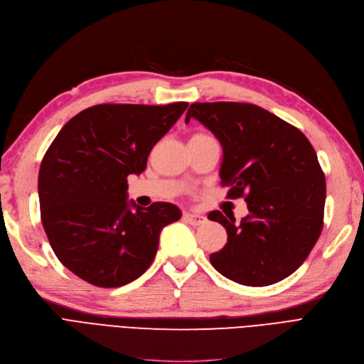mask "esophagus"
<instances>
[{
	"mask_svg": "<svg viewBox=\"0 0 364 364\" xmlns=\"http://www.w3.org/2000/svg\"><path fill=\"white\" fill-rule=\"evenodd\" d=\"M183 218H185L188 223H190V224H193V225L203 224V223L206 221V217H205V215L198 214V212H191V210L183 212Z\"/></svg>",
	"mask_w": 364,
	"mask_h": 364,
	"instance_id": "esophagus-1",
	"label": "esophagus"
}]
</instances>
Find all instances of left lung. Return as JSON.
Instances as JSON below:
<instances>
[{
  "instance_id": "left-lung-1",
  "label": "left lung",
  "mask_w": 364,
  "mask_h": 364,
  "mask_svg": "<svg viewBox=\"0 0 364 364\" xmlns=\"http://www.w3.org/2000/svg\"><path fill=\"white\" fill-rule=\"evenodd\" d=\"M191 119L220 141L221 183L248 208L241 223L209 212L228 232V244L209 256L212 267L245 286L289 277L322 230L327 191L315 149L301 131L253 104H191L185 123Z\"/></svg>"
}]
</instances>
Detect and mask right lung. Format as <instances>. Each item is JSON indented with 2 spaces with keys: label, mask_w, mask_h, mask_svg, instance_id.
<instances>
[{
  "label": "right lung",
  "mask_w": 364,
  "mask_h": 364,
  "mask_svg": "<svg viewBox=\"0 0 364 364\" xmlns=\"http://www.w3.org/2000/svg\"><path fill=\"white\" fill-rule=\"evenodd\" d=\"M186 107L95 105L49 146L37 182L42 224L58 260L87 283L119 287L139 279L161 230L182 217L173 203L144 209L128 200L127 178L146 170L150 150Z\"/></svg>",
  "instance_id": "1"
}]
</instances>
